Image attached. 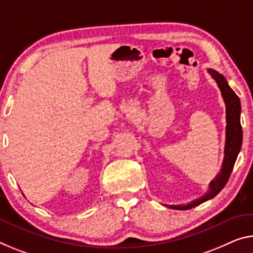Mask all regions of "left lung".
I'll return each mask as SVG.
<instances>
[{"label":"left lung","mask_w":253,"mask_h":253,"mask_svg":"<svg viewBox=\"0 0 253 253\" xmlns=\"http://www.w3.org/2000/svg\"><path fill=\"white\" fill-rule=\"evenodd\" d=\"M208 73L211 75L222 92V97L226 105V142H225V156L222 164V170L220 173L216 177L213 181L210 183V190L206 195H204L202 198L196 199L187 205H167V207L172 210L186 211L190 210L192 207H196L206 202L208 199L214 198L218 192L225 186L228 178L233 170L234 163L238 158V154L241 150L242 145V126L240 123V114H241V103L240 99L235 92L228 85L225 78L218 72L214 70H208Z\"/></svg>","instance_id":"8db88e82"}]
</instances>
